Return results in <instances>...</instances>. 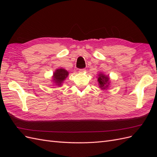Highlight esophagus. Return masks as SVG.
I'll return each mask as SVG.
<instances>
[{
	"label": "esophagus",
	"mask_w": 157,
	"mask_h": 157,
	"mask_svg": "<svg viewBox=\"0 0 157 157\" xmlns=\"http://www.w3.org/2000/svg\"><path fill=\"white\" fill-rule=\"evenodd\" d=\"M85 71H86L85 69H80L78 70V72H79L80 73H84Z\"/></svg>",
	"instance_id": "34e87169"
}]
</instances>
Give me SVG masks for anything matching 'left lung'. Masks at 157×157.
I'll list each match as a JSON object with an SVG mask.
<instances>
[{"mask_svg": "<svg viewBox=\"0 0 157 157\" xmlns=\"http://www.w3.org/2000/svg\"><path fill=\"white\" fill-rule=\"evenodd\" d=\"M98 87L101 90H107L110 86V78L109 75H105L104 73L100 72L98 74Z\"/></svg>", "mask_w": 157, "mask_h": 157, "instance_id": "obj_1", "label": "left lung"}]
</instances>
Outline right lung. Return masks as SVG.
I'll return each mask as SVG.
<instances>
[{
  "label": "right lung",
  "instance_id": "add662e5",
  "mask_svg": "<svg viewBox=\"0 0 157 157\" xmlns=\"http://www.w3.org/2000/svg\"><path fill=\"white\" fill-rule=\"evenodd\" d=\"M69 75V72L66 69L63 68L56 69L55 72L53 73V75L52 76V82L53 85L61 87L63 82Z\"/></svg>",
  "mask_w": 157,
  "mask_h": 157
}]
</instances>
